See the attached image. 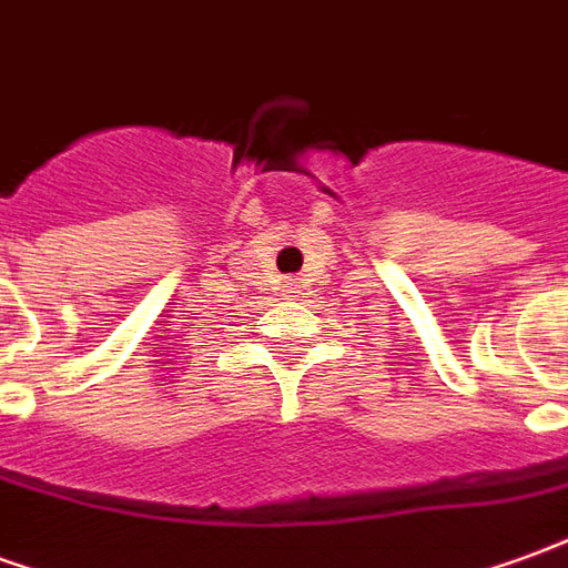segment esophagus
Returning <instances> with one entry per match:
<instances>
[{"instance_id":"obj_1","label":"esophagus","mask_w":568,"mask_h":568,"mask_svg":"<svg viewBox=\"0 0 568 568\" xmlns=\"http://www.w3.org/2000/svg\"><path fill=\"white\" fill-rule=\"evenodd\" d=\"M290 293H296V284H293V281H290Z\"/></svg>"}]
</instances>
